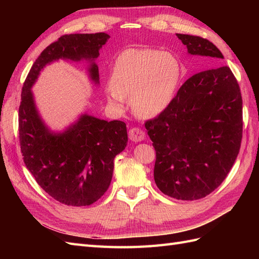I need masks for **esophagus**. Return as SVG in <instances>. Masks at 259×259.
I'll list each match as a JSON object with an SVG mask.
<instances>
[{
    "label": "esophagus",
    "mask_w": 259,
    "mask_h": 259,
    "mask_svg": "<svg viewBox=\"0 0 259 259\" xmlns=\"http://www.w3.org/2000/svg\"><path fill=\"white\" fill-rule=\"evenodd\" d=\"M128 137L131 140H133V142L138 143V142H142V140H144L146 135H145L144 131L140 130L139 127H132L128 132Z\"/></svg>",
    "instance_id": "34e87169"
}]
</instances>
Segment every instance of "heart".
Masks as SVG:
<instances>
[{
  "label": "heart",
  "mask_w": 259,
  "mask_h": 259,
  "mask_svg": "<svg viewBox=\"0 0 259 259\" xmlns=\"http://www.w3.org/2000/svg\"><path fill=\"white\" fill-rule=\"evenodd\" d=\"M180 76L178 60L169 53L150 49H130L116 58L107 97L122 110L131 97L134 112L143 117L161 113L174 97Z\"/></svg>",
  "instance_id": "heart-1"
}]
</instances>
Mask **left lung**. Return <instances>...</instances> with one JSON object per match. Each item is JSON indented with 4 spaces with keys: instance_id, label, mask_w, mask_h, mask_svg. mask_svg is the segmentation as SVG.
I'll use <instances>...</instances> for the list:
<instances>
[{
    "instance_id": "8db88e82",
    "label": "left lung",
    "mask_w": 259,
    "mask_h": 259,
    "mask_svg": "<svg viewBox=\"0 0 259 259\" xmlns=\"http://www.w3.org/2000/svg\"><path fill=\"white\" fill-rule=\"evenodd\" d=\"M176 35L190 55L214 62L224 58L204 37ZM145 127L155 150L159 189L177 200L206 197L224 182L240 151L242 96L236 76L228 66L192 75Z\"/></svg>"
}]
</instances>
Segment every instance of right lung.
<instances>
[{
    "mask_svg": "<svg viewBox=\"0 0 259 259\" xmlns=\"http://www.w3.org/2000/svg\"><path fill=\"white\" fill-rule=\"evenodd\" d=\"M109 37L105 32L60 36L40 54L22 86L18 122L23 162L42 189L66 205H91L107 191L113 160L127 144L126 124L83 114L64 133L53 134L38 116L31 88L41 70L58 59H89L92 80L98 83L94 59Z\"/></svg>",
    "mask_w": 259,
    "mask_h": 259,
    "instance_id": "1",
    "label": "right lung"
}]
</instances>
